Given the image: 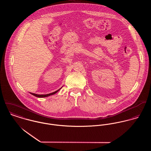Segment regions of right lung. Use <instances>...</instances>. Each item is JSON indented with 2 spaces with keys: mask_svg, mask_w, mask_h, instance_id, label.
<instances>
[{
  "mask_svg": "<svg viewBox=\"0 0 151 151\" xmlns=\"http://www.w3.org/2000/svg\"><path fill=\"white\" fill-rule=\"evenodd\" d=\"M63 87V86H62ZM62 87H61L60 89H59L58 90H57V91H55V92H52V93H48V94H45V95H38V94H36V93H31V92H29L31 95H34V96H36V97H38V98H45V97H47V96H50V95H54V94H55L56 92H58L59 91H60V89L62 88Z\"/></svg>",
  "mask_w": 151,
  "mask_h": 151,
  "instance_id": "add662e5",
  "label": "right lung"
}]
</instances>
